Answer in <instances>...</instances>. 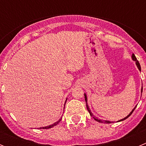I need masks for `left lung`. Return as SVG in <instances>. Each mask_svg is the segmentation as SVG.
Instances as JSON below:
<instances>
[{"label":"left lung","instance_id":"left-lung-1","mask_svg":"<svg viewBox=\"0 0 146 146\" xmlns=\"http://www.w3.org/2000/svg\"><path fill=\"white\" fill-rule=\"evenodd\" d=\"M131 59H132V60H133L134 61H135V64H136V66H137V68H138V69H139V70H140V71H141V67H140V63H139V62H138V60H137L136 57H135V55H134V54H132V55H131ZM142 92H143V86H142V88H141V93H142ZM84 96H85V100H86V108H87L88 111L89 112V113H90V115H91V116L93 117V118H94V119L95 120V121H98V122H100V123H111V121H102V120L99 119V118H97V117H96V116H95V115H94L92 113H91V110H90V108H89L88 105V104H87V101H88V99H87V95H86V94H84ZM136 107H137V106H135V108H134V109L132 110H131V112H130V113L128 115H127V116L125 117L124 118H122V119H121V120H119V121H118H118H124L125 119H126V118H128L129 117L130 115H131V113H133V111H134V110H135V108H136ZM112 122H113V121H112Z\"/></svg>","mask_w":146,"mask_h":146}]
</instances>
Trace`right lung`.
<instances>
[{"instance_id": "right-lung-1", "label": "right lung", "mask_w": 146, "mask_h": 146, "mask_svg": "<svg viewBox=\"0 0 146 146\" xmlns=\"http://www.w3.org/2000/svg\"><path fill=\"white\" fill-rule=\"evenodd\" d=\"M66 100H67V99H66V102H65V104H66ZM64 106H65V104H64ZM61 119H62V117L61 118H60V119L58 120V121H56V122H55V123H52V124H51V125H50V126H44V127H40L39 129H50V128H52V127H53V126H56V125L58 124V123H59V122H60V121H61Z\"/></svg>"}]
</instances>
